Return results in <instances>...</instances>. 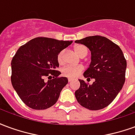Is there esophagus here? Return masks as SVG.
<instances>
[{
	"label": "esophagus",
	"mask_w": 135,
	"mask_h": 135,
	"mask_svg": "<svg viewBox=\"0 0 135 135\" xmlns=\"http://www.w3.org/2000/svg\"><path fill=\"white\" fill-rule=\"evenodd\" d=\"M72 80H73V79H71V78H69V79H68V81H69V82H71Z\"/></svg>",
	"instance_id": "obj_1"
}]
</instances>
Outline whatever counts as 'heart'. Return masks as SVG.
<instances>
[{
  "instance_id": "obj_1",
  "label": "heart",
  "mask_w": 135,
  "mask_h": 135,
  "mask_svg": "<svg viewBox=\"0 0 135 135\" xmlns=\"http://www.w3.org/2000/svg\"><path fill=\"white\" fill-rule=\"evenodd\" d=\"M74 51L79 56H82L84 54L88 53L87 47L82 45H78L74 47ZM64 50H61L57 55V61L60 65L64 64ZM83 70L82 66H73V65H68L62 69V74L64 76L69 78H75L81 73Z\"/></svg>"
}]
</instances>
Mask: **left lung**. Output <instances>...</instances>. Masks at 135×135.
I'll list each match as a JSON object with an SVG mask.
<instances>
[{
  "instance_id": "8db88e82",
  "label": "left lung",
  "mask_w": 135,
  "mask_h": 135,
  "mask_svg": "<svg viewBox=\"0 0 135 135\" xmlns=\"http://www.w3.org/2000/svg\"><path fill=\"white\" fill-rule=\"evenodd\" d=\"M75 42L90 50L91 63L84 76L88 80L95 79L92 85L79 79L80 87L75 91L76 100L89 110L103 109L115 99L123 88L127 61L122 49L105 37L90 36Z\"/></svg>"
}]
</instances>
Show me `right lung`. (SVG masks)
I'll return each instance as SVG.
<instances>
[{
	"mask_svg": "<svg viewBox=\"0 0 135 135\" xmlns=\"http://www.w3.org/2000/svg\"><path fill=\"white\" fill-rule=\"evenodd\" d=\"M72 43L47 37H36L19 47L11 60V83L22 101L35 110L56 103L68 83L61 72L57 55ZM53 76V79L50 77ZM47 77L50 80L45 82Z\"/></svg>",
	"mask_w": 135,
	"mask_h": 135,
	"instance_id": "right-lung-1",
	"label": "right lung"
}]
</instances>
